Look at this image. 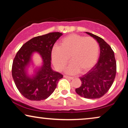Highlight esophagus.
<instances>
[{"mask_svg": "<svg viewBox=\"0 0 128 128\" xmlns=\"http://www.w3.org/2000/svg\"><path fill=\"white\" fill-rule=\"evenodd\" d=\"M64 77L65 78H69V79H73V78L72 76H67V75H64Z\"/></svg>", "mask_w": 128, "mask_h": 128, "instance_id": "34e87169", "label": "esophagus"}]
</instances>
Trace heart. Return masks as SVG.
<instances>
[{"mask_svg": "<svg viewBox=\"0 0 128 128\" xmlns=\"http://www.w3.org/2000/svg\"><path fill=\"white\" fill-rule=\"evenodd\" d=\"M100 46L98 42L92 36L70 34L62 39L60 46H54L52 58L56 69L62 70L69 62L72 61L67 69L73 73L79 70L84 72L93 66L98 58Z\"/></svg>", "mask_w": 128, "mask_h": 128, "instance_id": "b5f03b06", "label": "heart"}]
</instances>
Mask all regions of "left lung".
Returning <instances> with one entry per match:
<instances>
[{"label":"left lung","instance_id":"8db88e82","mask_svg":"<svg viewBox=\"0 0 128 128\" xmlns=\"http://www.w3.org/2000/svg\"><path fill=\"white\" fill-rule=\"evenodd\" d=\"M86 32L98 42L100 55L95 66L80 77L81 86L76 88V92L86 98H99L106 94L112 85L116 76V62L113 50L102 38Z\"/></svg>","mask_w":128,"mask_h":128}]
</instances>
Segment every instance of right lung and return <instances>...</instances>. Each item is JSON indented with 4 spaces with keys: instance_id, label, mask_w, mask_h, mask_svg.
Wrapping results in <instances>:
<instances>
[{
    "instance_id": "obj_1",
    "label": "right lung",
    "mask_w": 128,
    "mask_h": 128,
    "mask_svg": "<svg viewBox=\"0 0 128 128\" xmlns=\"http://www.w3.org/2000/svg\"><path fill=\"white\" fill-rule=\"evenodd\" d=\"M59 32L32 38L26 42L17 52L12 64V76L19 92L31 101L43 100L51 95L56 88L63 75L50 68L51 53L54 44L62 36ZM41 54L44 64L33 78L28 77L25 68L30 60L32 52Z\"/></svg>"
}]
</instances>
